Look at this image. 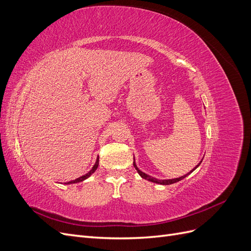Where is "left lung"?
<instances>
[{
  "label": "left lung",
  "instance_id": "obj_1",
  "mask_svg": "<svg viewBox=\"0 0 251 251\" xmlns=\"http://www.w3.org/2000/svg\"><path fill=\"white\" fill-rule=\"evenodd\" d=\"M201 162L202 161H200V163L198 164V165H196L195 168L189 172L188 174H186V175H184V176H181V177H179V178H175V179H166V180H159V179H156V178H153V177H151V176H149V175H147L146 173H143V172H141L138 168H137V165H136V162H135V159H134V162H133V164H134V168L136 169V171H137V173L140 175V176L143 178V179H146V180H149V181H151V182H154V183H158V184H162V185H170V184H173V183H176V182H178V181H180V180H182V179H184L186 176H188L189 174L191 173H193L197 168H198V166L201 164Z\"/></svg>",
  "mask_w": 251,
  "mask_h": 251
}]
</instances>
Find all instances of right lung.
<instances>
[{
	"mask_svg": "<svg viewBox=\"0 0 251 251\" xmlns=\"http://www.w3.org/2000/svg\"><path fill=\"white\" fill-rule=\"evenodd\" d=\"M98 163H100V158L97 157V159H96V162H95V164H94V166L92 168V170H91L90 172H88L86 175H83V176H81V177H79V178H77V179H75V180H72V181H69V182H66V184H72V183H77V182H81V181H83V180H86L87 178H89L91 175H92L96 170H97V168H98Z\"/></svg>",
	"mask_w": 251,
	"mask_h": 251,
	"instance_id": "add662e5",
	"label": "right lung"
}]
</instances>
